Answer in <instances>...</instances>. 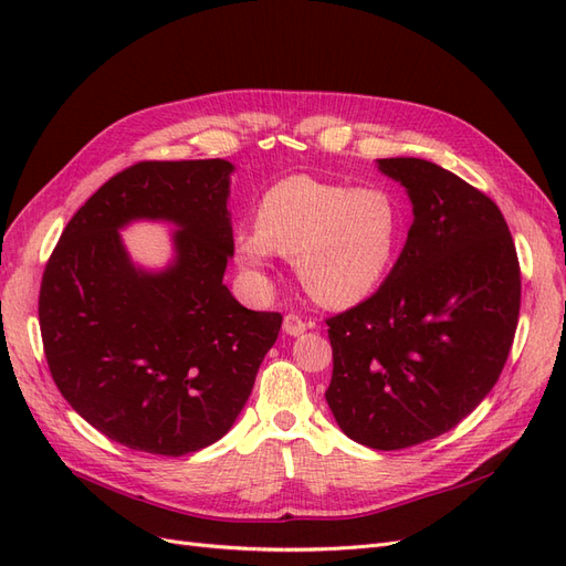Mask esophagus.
Here are the masks:
<instances>
[{"instance_id": "1", "label": "esophagus", "mask_w": 566, "mask_h": 566, "mask_svg": "<svg viewBox=\"0 0 566 566\" xmlns=\"http://www.w3.org/2000/svg\"><path fill=\"white\" fill-rule=\"evenodd\" d=\"M306 328H312V323H306L302 316L297 314H285L283 318V331L287 335H302Z\"/></svg>"}]
</instances>
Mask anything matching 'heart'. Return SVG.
Masks as SVG:
<instances>
[{"label":"heart","instance_id":"1","mask_svg":"<svg viewBox=\"0 0 566 566\" xmlns=\"http://www.w3.org/2000/svg\"><path fill=\"white\" fill-rule=\"evenodd\" d=\"M403 208L385 186H349L293 175L266 188L254 227L235 233V262L264 281L273 254L293 256L306 293L328 306L366 300L394 264Z\"/></svg>","mask_w":566,"mask_h":566}]
</instances>
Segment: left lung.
Here are the masks:
<instances>
[{"label":"left lung","mask_w":566,"mask_h":566,"mask_svg":"<svg viewBox=\"0 0 566 566\" xmlns=\"http://www.w3.org/2000/svg\"><path fill=\"white\" fill-rule=\"evenodd\" d=\"M380 169L406 186L416 219L387 281L325 318V401L349 439L401 451L453 430L499 382L520 321L522 271L486 193L420 158H387Z\"/></svg>","instance_id":"left-lung-1"}]
</instances>
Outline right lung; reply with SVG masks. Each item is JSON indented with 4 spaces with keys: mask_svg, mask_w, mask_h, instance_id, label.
Returning a JSON list of instances; mask_svg holds the SVG:
<instances>
[{
    "mask_svg": "<svg viewBox=\"0 0 566 566\" xmlns=\"http://www.w3.org/2000/svg\"><path fill=\"white\" fill-rule=\"evenodd\" d=\"M227 160H142L67 221L40 285V331L63 399L101 434L153 455H186L241 413L279 312H250L221 283L233 254ZM169 218L178 260L136 272L117 228Z\"/></svg>",
    "mask_w": 566,
    "mask_h": 566,
    "instance_id": "obj_1",
    "label": "right lung"
}]
</instances>
